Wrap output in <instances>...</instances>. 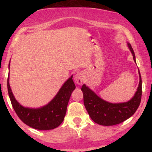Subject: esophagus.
<instances>
[{
	"mask_svg": "<svg viewBox=\"0 0 152 152\" xmlns=\"http://www.w3.org/2000/svg\"><path fill=\"white\" fill-rule=\"evenodd\" d=\"M84 80V74L81 71H78L74 76V81L76 84L81 85Z\"/></svg>",
	"mask_w": 152,
	"mask_h": 152,
	"instance_id": "1",
	"label": "esophagus"
}]
</instances>
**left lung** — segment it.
Wrapping results in <instances>:
<instances>
[{"instance_id": "obj_1", "label": "left lung", "mask_w": 152, "mask_h": 152, "mask_svg": "<svg viewBox=\"0 0 152 152\" xmlns=\"http://www.w3.org/2000/svg\"><path fill=\"white\" fill-rule=\"evenodd\" d=\"M127 46L133 56L134 62L136 57L129 43ZM139 83L137 91L129 101L123 103H110L99 97L86 84L81 87L83 94V103L91 119L102 126H113L128 119L136 112L142 99V78L139 70Z\"/></svg>"}]
</instances>
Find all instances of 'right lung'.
Here are the masks:
<instances>
[{"label": "right lung", "mask_w": 152, "mask_h": 152, "mask_svg": "<svg viewBox=\"0 0 152 152\" xmlns=\"http://www.w3.org/2000/svg\"><path fill=\"white\" fill-rule=\"evenodd\" d=\"M8 69H10V63ZM72 78L71 76L68 78L54 98L46 105L39 108H29L22 106L15 99L10 88L8 76L7 82L8 95L20 119L28 126L38 130H50L58 127L64 121L69 99L76 88Z\"/></svg>", "instance_id": "add662e5"}]
</instances>
